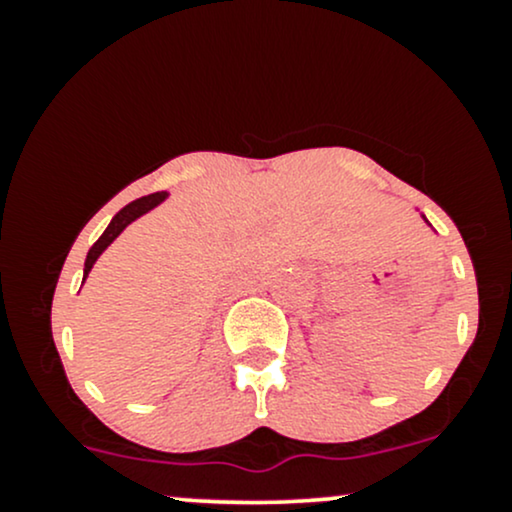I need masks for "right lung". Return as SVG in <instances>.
I'll list each match as a JSON object with an SVG mask.
<instances>
[{
    "label": "right lung",
    "instance_id": "obj_1",
    "mask_svg": "<svg viewBox=\"0 0 512 512\" xmlns=\"http://www.w3.org/2000/svg\"><path fill=\"white\" fill-rule=\"evenodd\" d=\"M163 199H166V192H154V195H146V197L134 199V202H129L125 209L117 211L115 219L110 221V226L103 231V236L98 238L96 243H93L91 250H88L86 264H84V279L88 276V272H91V267H93V264H96L98 257L103 255V250L108 248V245L113 243V240L120 236L122 231H125L129 223H132L134 219H139V216L146 214V211H149V209H154L156 204L163 202Z\"/></svg>",
    "mask_w": 512,
    "mask_h": 512
}]
</instances>
